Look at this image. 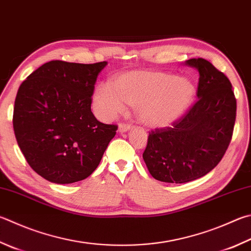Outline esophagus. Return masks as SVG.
<instances>
[{
  "label": "esophagus",
  "instance_id": "1",
  "mask_svg": "<svg viewBox=\"0 0 251 251\" xmlns=\"http://www.w3.org/2000/svg\"><path fill=\"white\" fill-rule=\"evenodd\" d=\"M131 128L130 124H126V123H121L120 126H118V131L120 133H124V131L129 130Z\"/></svg>",
  "mask_w": 251,
  "mask_h": 251
}]
</instances>
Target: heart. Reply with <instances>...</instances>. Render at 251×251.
<instances>
[{"mask_svg":"<svg viewBox=\"0 0 251 251\" xmlns=\"http://www.w3.org/2000/svg\"><path fill=\"white\" fill-rule=\"evenodd\" d=\"M195 97L194 84L163 71H131L100 84L94 94L100 115L112 118L125 110V104L136 106L138 120L152 128H162L179 120Z\"/></svg>","mask_w":251,"mask_h":251,"instance_id":"b5f03b06","label":"heart"}]
</instances>
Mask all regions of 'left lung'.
Returning <instances> with one entry per match:
<instances>
[{
  "label": "left lung",
  "instance_id": "obj_1",
  "mask_svg": "<svg viewBox=\"0 0 251 251\" xmlns=\"http://www.w3.org/2000/svg\"><path fill=\"white\" fill-rule=\"evenodd\" d=\"M186 65L200 74L198 100L171 126L149 131L143 153L150 175L168 183H185L213 170L228 148L236 121L229 79L203 58Z\"/></svg>",
  "mask_w": 251,
  "mask_h": 251
}]
</instances>
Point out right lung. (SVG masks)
Returning <instances> with one entry per match:
<instances>
[{
    "mask_svg": "<svg viewBox=\"0 0 251 251\" xmlns=\"http://www.w3.org/2000/svg\"><path fill=\"white\" fill-rule=\"evenodd\" d=\"M106 61L46 62L17 91L13 127L23 154L52 183H74L97 169L117 125L91 111L94 85Z\"/></svg>",
    "mask_w": 251,
    "mask_h": 251,
    "instance_id": "add662e5",
    "label": "right lung"
}]
</instances>
